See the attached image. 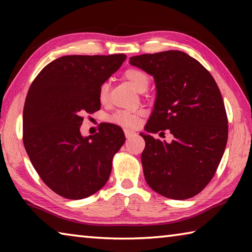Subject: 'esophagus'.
I'll return each instance as SVG.
<instances>
[{"label":"esophagus","mask_w":252,"mask_h":252,"mask_svg":"<svg viewBox=\"0 0 252 252\" xmlns=\"http://www.w3.org/2000/svg\"><path fill=\"white\" fill-rule=\"evenodd\" d=\"M125 134H126V138L129 139L131 136H133L135 133L133 131H130V130H125Z\"/></svg>","instance_id":"34e87169"}]
</instances>
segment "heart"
I'll return each mask as SVG.
<instances>
[{"instance_id":"1","label":"heart","mask_w":252,"mask_h":252,"mask_svg":"<svg viewBox=\"0 0 252 252\" xmlns=\"http://www.w3.org/2000/svg\"><path fill=\"white\" fill-rule=\"evenodd\" d=\"M123 76L139 92L147 91L150 85V75L139 67H131V69L126 70ZM109 88L108 82H103L100 85L97 96L102 103H105L109 99ZM140 116L141 113L139 111H118L109 118V120L118 126L126 127V129H134L139 126Z\"/></svg>"}]
</instances>
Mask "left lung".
<instances>
[{
    "mask_svg": "<svg viewBox=\"0 0 252 252\" xmlns=\"http://www.w3.org/2000/svg\"><path fill=\"white\" fill-rule=\"evenodd\" d=\"M130 63L151 74L157 85L144 129L162 134L169 130L174 136L167 143L140 133L146 141V181L163 197L192 198L211 181L227 146L228 118L218 85L201 63L181 51L136 55Z\"/></svg>",
    "mask_w": 252,
    "mask_h": 252,
    "instance_id": "1",
    "label": "left lung"
}]
</instances>
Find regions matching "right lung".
Wrapping results in <instances>:
<instances>
[{"instance_id":"right-lung-1","label":"right lung","mask_w":252,"mask_h":252,"mask_svg":"<svg viewBox=\"0 0 252 252\" xmlns=\"http://www.w3.org/2000/svg\"><path fill=\"white\" fill-rule=\"evenodd\" d=\"M126 59V54L61 57L44 66L29 89L24 148L42 181L63 198L90 197L108 181L125 133L105 123L83 138L80 126L84 113L100 110V85Z\"/></svg>"}]
</instances>
